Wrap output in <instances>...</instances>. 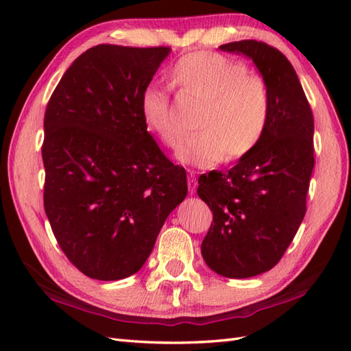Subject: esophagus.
<instances>
[{
  "mask_svg": "<svg viewBox=\"0 0 351 351\" xmlns=\"http://www.w3.org/2000/svg\"><path fill=\"white\" fill-rule=\"evenodd\" d=\"M187 184H189V191L193 195V193H195L196 189H197V180H196L195 171H190V173H189V176H187Z\"/></svg>",
  "mask_w": 351,
  "mask_h": 351,
  "instance_id": "esophagus-1",
  "label": "esophagus"
}]
</instances>
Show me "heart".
I'll use <instances>...</instances> for the list:
<instances>
[{
	"instance_id": "b5f03b06",
	"label": "heart",
	"mask_w": 351,
	"mask_h": 351,
	"mask_svg": "<svg viewBox=\"0 0 351 351\" xmlns=\"http://www.w3.org/2000/svg\"><path fill=\"white\" fill-rule=\"evenodd\" d=\"M170 84L202 101L196 134L185 141L178 158L195 167H210L221 160L250 155L263 141L271 113L270 87L247 64L220 52L196 51L169 69ZM140 113L149 132L169 149L184 138L170 108L167 90L147 87L141 93Z\"/></svg>"
}]
</instances>
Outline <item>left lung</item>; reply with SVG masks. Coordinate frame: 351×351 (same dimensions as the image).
<instances>
[{
	"instance_id": "left-lung-1",
	"label": "left lung",
	"mask_w": 351,
	"mask_h": 351,
	"mask_svg": "<svg viewBox=\"0 0 351 351\" xmlns=\"http://www.w3.org/2000/svg\"><path fill=\"white\" fill-rule=\"evenodd\" d=\"M220 49L250 57L270 87L265 136L226 173L199 178L197 195L213 211L202 241L206 265L225 278L261 274L282 259L306 213L314 169V116L293 64L261 40Z\"/></svg>"
}]
</instances>
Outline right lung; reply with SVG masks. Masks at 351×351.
Masks as SVG:
<instances>
[{
  "label": "right lung",
  "instance_id": "right-lung-1",
  "mask_svg": "<svg viewBox=\"0 0 351 351\" xmlns=\"http://www.w3.org/2000/svg\"><path fill=\"white\" fill-rule=\"evenodd\" d=\"M169 47L102 43L66 71L45 111L43 206L60 249L92 279L137 273L187 196L140 113Z\"/></svg>",
  "mask_w": 351,
  "mask_h": 351
}]
</instances>
